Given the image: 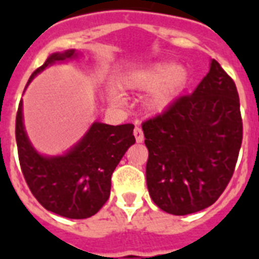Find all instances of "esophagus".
I'll return each instance as SVG.
<instances>
[{
    "instance_id": "obj_1",
    "label": "esophagus",
    "mask_w": 259,
    "mask_h": 259,
    "mask_svg": "<svg viewBox=\"0 0 259 259\" xmlns=\"http://www.w3.org/2000/svg\"><path fill=\"white\" fill-rule=\"evenodd\" d=\"M134 137H136V141L137 142L144 141V133H142L141 127H138V126L134 127Z\"/></svg>"
}]
</instances>
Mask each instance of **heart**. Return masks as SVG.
<instances>
[{"label": "heart", "mask_w": 259, "mask_h": 259, "mask_svg": "<svg viewBox=\"0 0 259 259\" xmlns=\"http://www.w3.org/2000/svg\"><path fill=\"white\" fill-rule=\"evenodd\" d=\"M185 79L184 71L180 67L173 66V64H165V66H158L154 70L146 72V74L134 76L130 84L140 89H154V87L167 84L162 87L157 94L154 95L153 103L156 106H164L169 101L170 95L176 91L177 87L183 84Z\"/></svg>", "instance_id": "obj_1"}]
</instances>
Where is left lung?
Segmentation results:
<instances>
[{
  "instance_id": "8db88e82",
  "label": "left lung",
  "mask_w": 259,
  "mask_h": 259,
  "mask_svg": "<svg viewBox=\"0 0 259 259\" xmlns=\"http://www.w3.org/2000/svg\"><path fill=\"white\" fill-rule=\"evenodd\" d=\"M142 130L149 150L146 185L156 205L172 215L207 208L231 180L242 145L237 86L212 59L196 90L144 122Z\"/></svg>"
}]
</instances>
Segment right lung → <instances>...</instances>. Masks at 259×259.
<instances>
[{
  "instance_id": "right-lung-1",
  "label": "right lung",
  "mask_w": 259,
  "mask_h": 259,
  "mask_svg": "<svg viewBox=\"0 0 259 259\" xmlns=\"http://www.w3.org/2000/svg\"><path fill=\"white\" fill-rule=\"evenodd\" d=\"M75 51L54 54L30 75L66 59ZM134 125L95 122L78 145L60 157H44L32 148L22 123V102L16 115V141L22 175L30 192L46 209L70 219L93 217L110 196L111 175L126 150L136 142Z\"/></svg>"
}]
</instances>
